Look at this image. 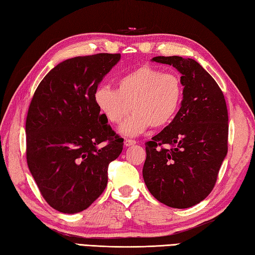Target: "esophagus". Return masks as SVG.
<instances>
[{
    "mask_svg": "<svg viewBox=\"0 0 255 255\" xmlns=\"http://www.w3.org/2000/svg\"><path fill=\"white\" fill-rule=\"evenodd\" d=\"M136 141L135 140H131V139H125L124 140V145L125 146H131L133 144H135Z\"/></svg>",
    "mask_w": 255,
    "mask_h": 255,
    "instance_id": "obj_1",
    "label": "esophagus"
}]
</instances>
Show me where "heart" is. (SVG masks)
Returning <instances> with one entry per match:
<instances>
[{"label":"heart","mask_w":255,"mask_h":255,"mask_svg":"<svg viewBox=\"0 0 255 255\" xmlns=\"http://www.w3.org/2000/svg\"><path fill=\"white\" fill-rule=\"evenodd\" d=\"M94 100L103 116L113 124L134 111L120 132L137 135L149 127L162 128L171 122L181 104L182 85L176 74L141 66L121 76L116 89L98 87Z\"/></svg>","instance_id":"heart-1"}]
</instances>
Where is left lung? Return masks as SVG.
I'll return each mask as SVG.
<instances>
[{
  "mask_svg": "<svg viewBox=\"0 0 255 255\" xmlns=\"http://www.w3.org/2000/svg\"><path fill=\"white\" fill-rule=\"evenodd\" d=\"M181 74V107L172 122L145 143L143 179L155 199L173 208L204 200L227 154L229 115L214 78L190 58L154 57Z\"/></svg>",
  "mask_w": 255,
  "mask_h": 255,
  "instance_id": "1",
  "label": "left lung"
}]
</instances>
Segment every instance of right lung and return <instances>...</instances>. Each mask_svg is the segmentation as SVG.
<instances>
[{
    "mask_svg": "<svg viewBox=\"0 0 255 255\" xmlns=\"http://www.w3.org/2000/svg\"><path fill=\"white\" fill-rule=\"evenodd\" d=\"M120 59V53H97L62 61L44 76L30 103L26 162L42 197L60 213L91 206L107 185L109 164L123 150V139L94 100Z\"/></svg>",
    "mask_w": 255,
    "mask_h": 255,
    "instance_id": "obj_1",
    "label": "right lung"
}]
</instances>
